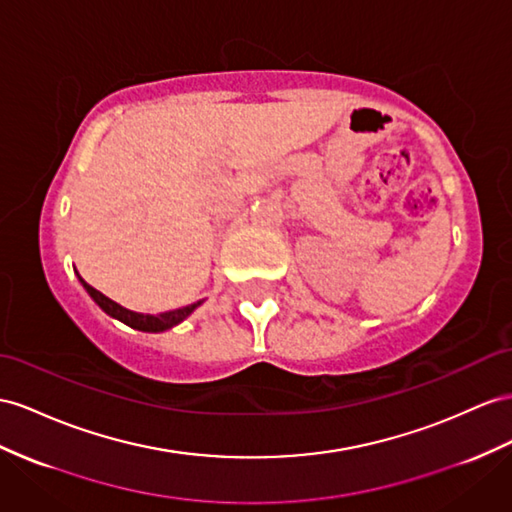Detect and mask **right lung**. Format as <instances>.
<instances>
[{"label":"right lung","instance_id":"1","mask_svg":"<svg viewBox=\"0 0 512 512\" xmlns=\"http://www.w3.org/2000/svg\"><path fill=\"white\" fill-rule=\"evenodd\" d=\"M77 279H80V283L84 285V290L88 292V296L93 298L95 303L103 311H106L110 318L119 320V322L131 326V329L142 331V333H164L168 329H173V326H177V324H181L183 320H186L196 307L203 305V300H196V303H192V305H186V307H179V309H173V311H164V313H157V316H151V313H138V311H131V309L121 307L119 303H114L112 298H108L106 294H101L99 290H95L93 285H88L80 277V272H77Z\"/></svg>","mask_w":512,"mask_h":512}]
</instances>
